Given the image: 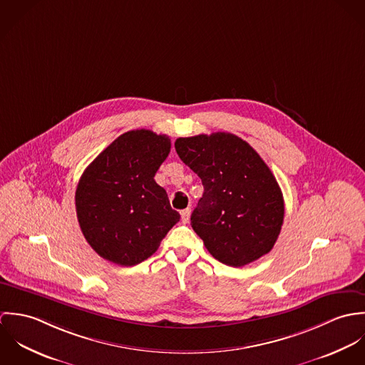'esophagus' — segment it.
I'll return each mask as SVG.
<instances>
[{
  "instance_id": "obj_1",
  "label": "esophagus",
  "mask_w": 365,
  "mask_h": 365,
  "mask_svg": "<svg viewBox=\"0 0 365 365\" xmlns=\"http://www.w3.org/2000/svg\"><path fill=\"white\" fill-rule=\"evenodd\" d=\"M190 215H191V209L187 208L181 210V220H182V223H188Z\"/></svg>"
}]
</instances>
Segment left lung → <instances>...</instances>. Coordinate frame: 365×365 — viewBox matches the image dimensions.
Segmentation results:
<instances>
[{"label":"left lung","instance_id":"8db88e82","mask_svg":"<svg viewBox=\"0 0 365 365\" xmlns=\"http://www.w3.org/2000/svg\"><path fill=\"white\" fill-rule=\"evenodd\" d=\"M174 146L204 185L191 226L209 253L232 267L269 253L284 222V198L259 153L226 132L178 138Z\"/></svg>","mask_w":365,"mask_h":365}]
</instances>
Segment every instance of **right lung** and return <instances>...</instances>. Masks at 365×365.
Masks as SVG:
<instances>
[{
    "label": "right lung",
    "instance_id": "right-lung-1",
    "mask_svg": "<svg viewBox=\"0 0 365 365\" xmlns=\"http://www.w3.org/2000/svg\"><path fill=\"white\" fill-rule=\"evenodd\" d=\"M170 148L165 135L129 130L83 173L76 190L77 219L88 245L105 260L132 267L149 259L180 220L155 181Z\"/></svg>",
    "mask_w": 365,
    "mask_h": 365
}]
</instances>
